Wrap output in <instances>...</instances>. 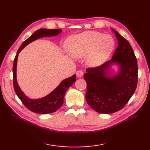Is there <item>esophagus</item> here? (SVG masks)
I'll return each instance as SVG.
<instances>
[{"instance_id": "34e87169", "label": "esophagus", "mask_w": 150, "mask_h": 150, "mask_svg": "<svg viewBox=\"0 0 150 150\" xmlns=\"http://www.w3.org/2000/svg\"><path fill=\"white\" fill-rule=\"evenodd\" d=\"M83 76V71L82 70H79L76 72V76L78 77V78H82Z\"/></svg>"}]
</instances>
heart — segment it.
Returning a JSON list of instances; mask_svg holds the SVG:
<instances>
[{
	"mask_svg": "<svg viewBox=\"0 0 150 150\" xmlns=\"http://www.w3.org/2000/svg\"><path fill=\"white\" fill-rule=\"evenodd\" d=\"M65 48L73 59H81L88 54L86 62L90 67L105 62L115 49V40L111 35L96 31H86L71 36L65 42Z\"/></svg>",
	"mask_w": 150,
	"mask_h": 150,
	"instance_id": "b5f03b06",
	"label": "heart"
}]
</instances>
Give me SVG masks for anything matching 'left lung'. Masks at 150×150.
Instances as JSON below:
<instances>
[{"mask_svg": "<svg viewBox=\"0 0 150 150\" xmlns=\"http://www.w3.org/2000/svg\"><path fill=\"white\" fill-rule=\"evenodd\" d=\"M118 41L111 59L100 66L88 68L84 79L87 83L86 99L94 111L111 114L123 108L133 96L138 83L137 60L131 45L125 38L111 28ZM119 66L116 74L111 66Z\"/></svg>", "mask_w": 150, "mask_h": 150, "instance_id": "1", "label": "left lung"}]
</instances>
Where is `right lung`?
<instances>
[{
	"label": "right lung",
	"instance_id": "obj_1",
	"mask_svg": "<svg viewBox=\"0 0 150 150\" xmlns=\"http://www.w3.org/2000/svg\"><path fill=\"white\" fill-rule=\"evenodd\" d=\"M62 33V29H40L36 30L30 37L26 39L22 44L19 49H18L13 64V84L17 96L21 99L24 105L29 110L38 114H49L56 111L60 108L64 103V97L67 89L73 84L76 80V74L72 76L70 78H66L62 81L57 87L47 96L39 99H30L22 92L17 83L16 71L18 56L19 52L27 45L34 41L36 39L43 37H52L56 36Z\"/></svg>",
	"mask_w": 150,
	"mask_h": 150
}]
</instances>
